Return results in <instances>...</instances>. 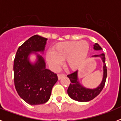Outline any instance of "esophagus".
<instances>
[{"label": "esophagus", "instance_id": "obj_1", "mask_svg": "<svg viewBox=\"0 0 121 121\" xmlns=\"http://www.w3.org/2000/svg\"><path fill=\"white\" fill-rule=\"evenodd\" d=\"M65 76V74H57V77H58L59 79H60L62 77H64Z\"/></svg>", "mask_w": 121, "mask_h": 121}]
</instances>
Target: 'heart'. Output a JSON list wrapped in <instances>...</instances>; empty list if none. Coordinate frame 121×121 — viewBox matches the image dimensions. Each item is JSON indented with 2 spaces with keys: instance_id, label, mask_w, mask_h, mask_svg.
<instances>
[{
  "instance_id": "obj_1",
  "label": "heart",
  "mask_w": 121,
  "mask_h": 121,
  "mask_svg": "<svg viewBox=\"0 0 121 121\" xmlns=\"http://www.w3.org/2000/svg\"><path fill=\"white\" fill-rule=\"evenodd\" d=\"M90 45L85 40L69 41L57 43L53 51H48L46 59L54 70H57L66 60V67L76 70L83 65L88 58Z\"/></svg>"
}]
</instances>
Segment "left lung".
Segmentation results:
<instances>
[{
	"label": "left lung",
	"instance_id": "8db88e82",
	"mask_svg": "<svg viewBox=\"0 0 121 121\" xmlns=\"http://www.w3.org/2000/svg\"><path fill=\"white\" fill-rule=\"evenodd\" d=\"M93 46V48L95 50L98 51V50H102V48L100 47L98 43H96ZM92 57H100L104 63L103 78H102L101 83L97 88L90 89V88H85L82 86L78 80V70H76L74 72L67 76L71 82L70 85L68 86V90H67L68 95L71 99L79 101V102H88V101L93 99L100 93L105 84L107 76V67L105 65V54L104 53H102V54H98V55H94Z\"/></svg>",
	"mask_w": 121,
	"mask_h": 121
}]
</instances>
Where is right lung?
<instances>
[{"label": "right lung", "instance_id": "obj_1", "mask_svg": "<svg viewBox=\"0 0 121 121\" xmlns=\"http://www.w3.org/2000/svg\"><path fill=\"white\" fill-rule=\"evenodd\" d=\"M47 39L38 35L29 38L17 51L14 60V80L18 95L28 104H42L49 100L51 90L58 80L57 74L46 68L45 60L37 52H43ZM37 56L35 64L31 54Z\"/></svg>", "mask_w": 121, "mask_h": 121}]
</instances>
